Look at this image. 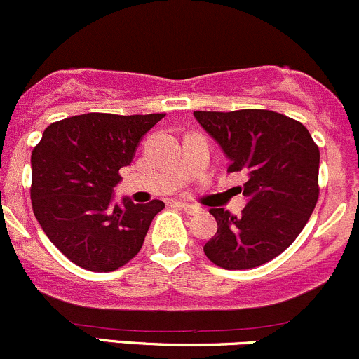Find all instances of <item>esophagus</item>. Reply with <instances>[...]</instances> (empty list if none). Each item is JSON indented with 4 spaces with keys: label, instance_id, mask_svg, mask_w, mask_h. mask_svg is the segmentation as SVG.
Instances as JSON below:
<instances>
[{
    "label": "esophagus",
    "instance_id": "1",
    "mask_svg": "<svg viewBox=\"0 0 359 359\" xmlns=\"http://www.w3.org/2000/svg\"><path fill=\"white\" fill-rule=\"evenodd\" d=\"M180 207H181V209H183L187 214H198V212H201V210H202L198 205L188 204V202H181Z\"/></svg>",
    "mask_w": 359,
    "mask_h": 359
}]
</instances>
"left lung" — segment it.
Instances as JSON below:
<instances>
[{
  "instance_id": "8db88e82",
  "label": "left lung",
  "mask_w": 359,
  "mask_h": 359,
  "mask_svg": "<svg viewBox=\"0 0 359 359\" xmlns=\"http://www.w3.org/2000/svg\"><path fill=\"white\" fill-rule=\"evenodd\" d=\"M198 124L230 158V172H245L247 205L238 217L210 209L217 231L205 256L224 269H249L271 261L297 238L320 195V150L297 121L271 110L194 112Z\"/></svg>"
}]
</instances>
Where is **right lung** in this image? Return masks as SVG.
<instances>
[{"label":"right lung","mask_w":359,"mask_h":359,"mask_svg":"<svg viewBox=\"0 0 359 359\" xmlns=\"http://www.w3.org/2000/svg\"><path fill=\"white\" fill-rule=\"evenodd\" d=\"M164 114H83L48 126L32 150L31 201L55 247L90 271H114L140 252L164 202L114 204L119 169Z\"/></svg>","instance_id":"add662e5"}]
</instances>
